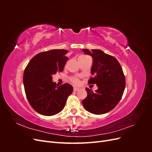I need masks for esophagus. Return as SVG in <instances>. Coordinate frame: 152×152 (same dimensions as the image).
<instances>
[{
  "label": "esophagus",
  "mask_w": 152,
  "mask_h": 152,
  "mask_svg": "<svg viewBox=\"0 0 152 152\" xmlns=\"http://www.w3.org/2000/svg\"><path fill=\"white\" fill-rule=\"evenodd\" d=\"M79 90V89L77 88V87H74V88H73V91H78Z\"/></svg>",
  "instance_id": "obj_1"
}]
</instances>
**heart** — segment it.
Segmentation results:
<instances>
[{"mask_svg": "<svg viewBox=\"0 0 152 152\" xmlns=\"http://www.w3.org/2000/svg\"><path fill=\"white\" fill-rule=\"evenodd\" d=\"M70 81L75 86H79L80 84V80H79V78L76 77H72L70 78Z\"/></svg>", "mask_w": 152, "mask_h": 152, "instance_id": "1", "label": "heart"}]
</instances>
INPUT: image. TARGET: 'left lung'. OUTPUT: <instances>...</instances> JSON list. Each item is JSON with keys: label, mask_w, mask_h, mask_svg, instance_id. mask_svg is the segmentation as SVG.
Returning <instances> with one entry per match:
<instances>
[{"label": "left lung", "mask_w": 152, "mask_h": 152, "mask_svg": "<svg viewBox=\"0 0 152 152\" xmlns=\"http://www.w3.org/2000/svg\"><path fill=\"white\" fill-rule=\"evenodd\" d=\"M93 58L91 67L94 77L88 83L96 84L95 92L86 87L87 96L82 101L84 108L92 113L101 115L111 111L120 102L126 87V79L117 59L99 49H82Z\"/></svg>", "instance_id": "1"}]
</instances>
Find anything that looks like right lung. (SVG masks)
Masks as SVG:
<instances>
[{
    "mask_svg": "<svg viewBox=\"0 0 152 152\" xmlns=\"http://www.w3.org/2000/svg\"><path fill=\"white\" fill-rule=\"evenodd\" d=\"M68 50L53 49L37 54L25 69L23 84L30 104L37 112L52 116L64 108L67 98L73 92L69 84L58 86L52 75L63 71L68 58Z\"/></svg>",
    "mask_w": 152,
    "mask_h": 152,
    "instance_id": "right-lung-1",
    "label": "right lung"
}]
</instances>
